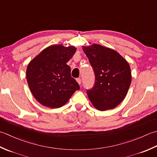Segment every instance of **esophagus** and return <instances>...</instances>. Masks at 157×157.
Instances as JSON below:
<instances>
[{"label":"esophagus","instance_id":"34e87169","mask_svg":"<svg viewBox=\"0 0 157 157\" xmlns=\"http://www.w3.org/2000/svg\"><path fill=\"white\" fill-rule=\"evenodd\" d=\"M76 81H77V82H78L79 85L81 84V83H82V79H81L80 78H77V79H76Z\"/></svg>","mask_w":157,"mask_h":157}]
</instances>
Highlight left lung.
<instances>
[{
    "label": "left lung",
    "mask_w": 157,
    "mask_h": 157,
    "mask_svg": "<svg viewBox=\"0 0 157 157\" xmlns=\"http://www.w3.org/2000/svg\"><path fill=\"white\" fill-rule=\"evenodd\" d=\"M82 49L95 75L94 87L87 90L89 99L100 111L115 108L124 100L131 85L129 64L111 48L94 44Z\"/></svg>",
    "instance_id": "obj_1"
}]
</instances>
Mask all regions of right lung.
<instances>
[{
  "label": "right lung",
  "instance_id": "1",
  "mask_svg": "<svg viewBox=\"0 0 157 157\" xmlns=\"http://www.w3.org/2000/svg\"><path fill=\"white\" fill-rule=\"evenodd\" d=\"M76 50L72 45H52L28 64V84L34 97L42 105L52 109L62 107L79 89L67 64Z\"/></svg>",
  "mask_w": 157,
  "mask_h": 157
}]
</instances>
